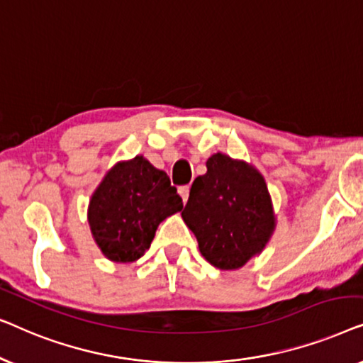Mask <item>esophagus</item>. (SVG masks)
<instances>
[{
    "mask_svg": "<svg viewBox=\"0 0 363 363\" xmlns=\"http://www.w3.org/2000/svg\"><path fill=\"white\" fill-rule=\"evenodd\" d=\"M178 193H180L183 203H186L188 196H190V186H180L178 188Z\"/></svg>",
    "mask_w": 363,
    "mask_h": 363,
    "instance_id": "obj_1",
    "label": "esophagus"
}]
</instances>
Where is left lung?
<instances>
[{"label": "left lung", "instance_id": "obj_1", "mask_svg": "<svg viewBox=\"0 0 363 363\" xmlns=\"http://www.w3.org/2000/svg\"><path fill=\"white\" fill-rule=\"evenodd\" d=\"M195 178L182 211L201 256L221 271H236L261 255L276 230L264 177L245 160L213 153Z\"/></svg>", "mask_w": 363, "mask_h": 363}]
</instances>
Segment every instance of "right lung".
<instances>
[{
	"instance_id": "add662e5",
	"label": "right lung",
	"mask_w": 363,
	"mask_h": 363,
	"mask_svg": "<svg viewBox=\"0 0 363 363\" xmlns=\"http://www.w3.org/2000/svg\"><path fill=\"white\" fill-rule=\"evenodd\" d=\"M182 208L167 173L137 155L106 173L89 201L87 221L107 259L133 262L150 247L158 225Z\"/></svg>"
}]
</instances>
